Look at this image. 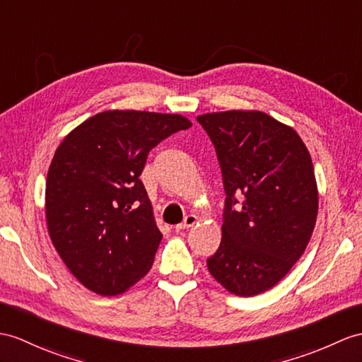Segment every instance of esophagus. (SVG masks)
<instances>
[{
    "label": "esophagus",
    "mask_w": 362,
    "mask_h": 362,
    "mask_svg": "<svg viewBox=\"0 0 362 362\" xmlns=\"http://www.w3.org/2000/svg\"><path fill=\"white\" fill-rule=\"evenodd\" d=\"M198 221V218L195 215H187L184 218V221L181 224L176 226V230H186V228H190L192 226H195Z\"/></svg>",
    "instance_id": "34e87169"
}]
</instances>
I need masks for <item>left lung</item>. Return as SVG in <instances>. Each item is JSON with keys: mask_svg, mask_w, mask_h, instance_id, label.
<instances>
[{"mask_svg": "<svg viewBox=\"0 0 362 362\" xmlns=\"http://www.w3.org/2000/svg\"><path fill=\"white\" fill-rule=\"evenodd\" d=\"M197 119L215 146L226 190L223 240L209 272L233 295H259L287 275L313 233L318 187L310 153L292 127L259 110Z\"/></svg>", "mask_w": 362, "mask_h": 362, "instance_id": "obj_1", "label": "left lung"}]
</instances>
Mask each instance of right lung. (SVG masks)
Masks as SVG:
<instances>
[{"mask_svg": "<svg viewBox=\"0 0 362 362\" xmlns=\"http://www.w3.org/2000/svg\"><path fill=\"white\" fill-rule=\"evenodd\" d=\"M190 126L182 115L105 110L58 146L46 182L47 230L92 292L119 295L151 270L163 235L139 175L155 146Z\"/></svg>", "mask_w": 362, "mask_h": 362, "instance_id": "1", "label": "right lung"}]
</instances>
